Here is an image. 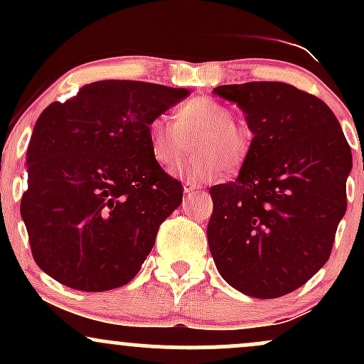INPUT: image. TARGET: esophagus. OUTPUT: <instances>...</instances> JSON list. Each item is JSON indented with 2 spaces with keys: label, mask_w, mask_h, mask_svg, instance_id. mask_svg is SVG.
Returning a JSON list of instances; mask_svg holds the SVG:
<instances>
[{
  "label": "esophagus",
  "mask_w": 364,
  "mask_h": 364,
  "mask_svg": "<svg viewBox=\"0 0 364 364\" xmlns=\"http://www.w3.org/2000/svg\"><path fill=\"white\" fill-rule=\"evenodd\" d=\"M183 190H185V193H193V191H198V190H202V186L200 185H196V183H191V181H186L185 185H183Z\"/></svg>",
  "instance_id": "obj_1"
}]
</instances>
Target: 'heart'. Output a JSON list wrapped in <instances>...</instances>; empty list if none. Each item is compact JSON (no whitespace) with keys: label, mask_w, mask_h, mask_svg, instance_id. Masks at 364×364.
Segmentation results:
<instances>
[{"label":"heart","mask_w":364,"mask_h":364,"mask_svg":"<svg viewBox=\"0 0 364 364\" xmlns=\"http://www.w3.org/2000/svg\"><path fill=\"white\" fill-rule=\"evenodd\" d=\"M147 139L154 161L162 168H173L195 140V154L176 169L181 178L205 183L223 169H237L248 157L252 132L235 121V112L210 97H193L179 104L174 123L157 116L149 123Z\"/></svg>","instance_id":"heart-1"}]
</instances>
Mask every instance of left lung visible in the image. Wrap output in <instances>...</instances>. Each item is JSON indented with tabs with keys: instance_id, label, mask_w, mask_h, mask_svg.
Here are the masks:
<instances>
[{
	"instance_id": "obj_1",
	"label": "left lung",
	"mask_w": 364,
	"mask_h": 364,
	"mask_svg": "<svg viewBox=\"0 0 364 364\" xmlns=\"http://www.w3.org/2000/svg\"><path fill=\"white\" fill-rule=\"evenodd\" d=\"M214 94L245 112L253 140L235 181L210 188L208 248L229 286L281 298L328 260L353 154L327 104L294 85L248 82Z\"/></svg>"
}]
</instances>
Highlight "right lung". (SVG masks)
Masks as SVG:
<instances>
[{"label":"right lung","instance_id":"add662e5","mask_svg":"<svg viewBox=\"0 0 364 364\" xmlns=\"http://www.w3.org/2000/svg\"><path fill=\"white\" fill-rule=\"evenodd\" d=\"M186 89L101 80L41 112L20 214L41 270L72 289L124 286L152 252L183 186L154 161L147 128Z\"/></svg>","mask_w":364,"mask_h":364}]
</instances>
